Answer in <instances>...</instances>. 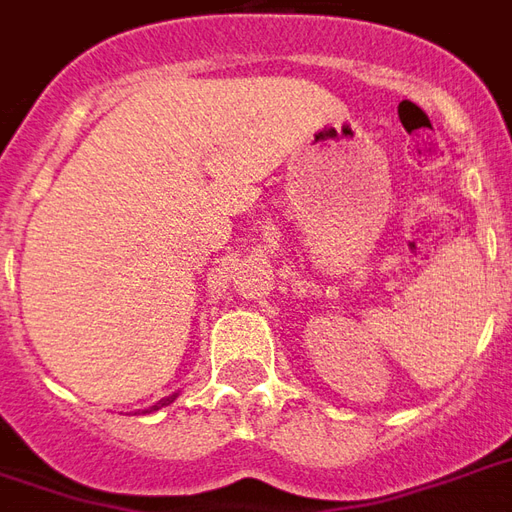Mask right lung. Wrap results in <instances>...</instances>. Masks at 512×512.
<instances>
[{
	"label": "right lung",
	"instance_id": "add662e5",
	"mask_svg": "<svg viewBox=\"0 0 512 512\" xmlns=\"http://www.w3.org/2000/svg\"><path fill=\"white\" fill-rule=\"evenodd\" d=\"M174 399H177V393H171V396H166V399H160V402H157V405H155V410H160V407L171 405V402H174Z\"/></svg>",
	"mask_w": 512,
	"mask_h": 512
}]
</instances>
